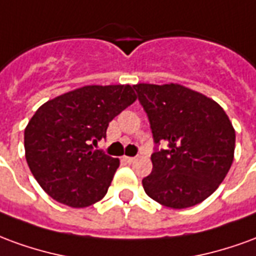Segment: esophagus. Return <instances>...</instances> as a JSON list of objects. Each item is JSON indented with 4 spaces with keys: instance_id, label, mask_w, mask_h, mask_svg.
I'll return each mask as SVG.
<instances>
[{
    "instance_id": "34e87169",
    "label": "esophagus",
    "mask_w": 256,
    "mask_h": 256,
    "mask_svg": "<svg viewBox=\"0 0 256 256\" xmlns=\"http://www.w3.org/2000/svg\"><path fill=\"white\" fill-rule=\"evenodd\" d=\"M123 160L126 162V163H133V162L136 160V158H132V156H124V158H123Z\"/></svg>"
}]
</instances>
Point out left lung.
Returning <instances> with one entry per match:
<instances>
[{
    "instance_id": "8db88e82",
    "label": "left lung",
    "mask_w": 256,
    "mask_h": 256,
    "mask_svg": "<svg viewBox=\"0 0 256 256\" xmlns=\"http://www.w3.org/2000/svg\"><path fill=\"white\" fill-rule=\"evenodd\" d=\"M156 146L145 193L170 208H188L216 190L234 156L236 133L222 106L182 84L133 86Z\"/></svg>"
}]
</instances>
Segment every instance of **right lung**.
<instances>
[{
	"mask_svg": "<svg viewBox=\"0 0 256 256\" xmlns=\"http://www.w3.org/2000/svg\"><path fill=\"white\" fill-rule=\"evenodd\" d=\"M137 98L130 84H90L41 106L24 130L26 160L58 203L82 208L106 196L119 159L93 150L108 124Z\"/></svg>",
	"mask_w": 256,
	"mask_h": 256,
	"instance_id": "obj_1",
	"label": "right lung"
}]
</instances>
